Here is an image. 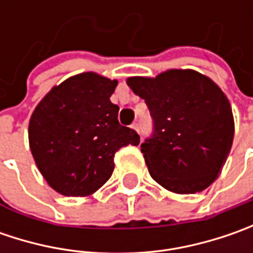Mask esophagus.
I'll list each match as a JSON object with an SVG mask.
<instances>
[{"label": "esophagus", "instance_id": "esophagus-1", "mask_svg": "<svg viewBox=\"0 0 253 253\" xmlns=\"http://www.w3.org/2000/svg\"><path fill=\"white\" fill-rule=\"evenodd\" d=\"M131 128L132 129H135V131H139V126H138V124H132Z\"/></svg>", "mask_w": 253, "mask_h": 253}]
</instances>
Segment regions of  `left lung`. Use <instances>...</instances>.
Segmentation results:
<instances>
[{
  "mask_svg": "<svg viewBox=\"0 0 253 253\" xmlns=\"http://www.w3.org/2000/svg\"><path fill=\"white\" fill-rule=\"evenodd\" d=\"M126 84L145 100L153 118V135L141 145L152 179L176 194L207 189L218 177L234 141L227 95L191 69L128 77Z\"/></svg>",
  "mask_w": 253,
  "mask_h": 253,
  "instance_id": "1",
  "label": "left lung"
}]
</instances>
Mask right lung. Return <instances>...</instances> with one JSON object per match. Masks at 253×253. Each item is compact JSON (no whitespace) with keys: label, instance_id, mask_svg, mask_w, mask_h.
I'll return each mask as SVG.
<instances>
[{"label":"right lung","instance_id":"obj_1","mask_svg":"<svg viewBox=\"0 0 253 253\" xmlns=\"http://www.w3.org/2000/svg\"><path fill=\"white\" fill-rule=\"evenodd\" d=\"M118 82L94 72L52 87L31 115L29 148L47 184L67 197H85L107 183L114 156L139 135L118 122L110 97Z\"/></svg>","mask_w":253,"mask_h":253}]
</instances>
